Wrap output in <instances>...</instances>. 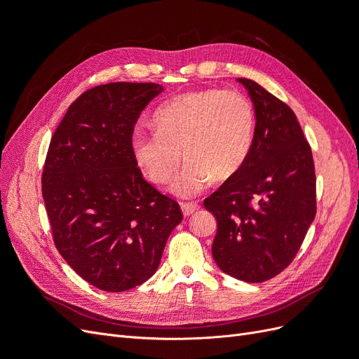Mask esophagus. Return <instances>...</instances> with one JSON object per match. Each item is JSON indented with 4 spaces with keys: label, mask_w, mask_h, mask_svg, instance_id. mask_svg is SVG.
Returning a JSON list of instances; mask_svg holds the SVG:
<instances>
[{
    "label": "esophagus",
    "mask_w": 359,
    "mask_h": 359,
    "mask_svg": "<svg viewBox=\"0 0 359 359\" xmlns=\"http://www.w3.org/2000/svg\"><path fill=\"white\" fill-rule=\"evenodd\" d=\"M181 210L184 215H191L193 212H196L199 210V205L196 202H182Z\"/></svg>",
    "instance_id": "obj_1"
}]
</instances>
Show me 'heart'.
Masks as SVG:
<instances>
[{
  "label": "heart",
  "mask_w": 359,
  "mask_h": 359,
  "mask_svg": "<svg viewBox=\"0 0 359 359\" xmlns=\"http://www.w3.org/2000/svg\"><path fill=\"white\" fill-rule=\"evenodd\" d=\"M156 132L133 137L135 160L156 184L175 177L187 158L173 193L190 198L215 181L232 178L250 156L256 114L248 97L236 90H201L181 94L154 114Z\"/></svg>",
  "instance_id": "heart-1"
}]
</instances>
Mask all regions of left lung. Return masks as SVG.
<instances>
[{
	"mask_svg": "<svg viewBox=\"0 0 359 359\" xmlns=\"http://www.w3.org/2000/svg\"><path fill=\"white\" fill-rule=\"evenodd\" d=\"M256 112L244 166L203 201L217 220L212 257L247 283L278 276L299 252L316 215L310 144L290 107L252 79L240 78Z\"/></svg>",
	"mask_w": 359,
	"mask_h": 359,
	"instance_id": "obj_1",
	"label": "left lung"
}]
</instances>
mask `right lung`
Masks as SVG:
<instances>
[{"mask_svg": "<svg viewBox=\"0 0 359 359\" xmlns=\"http://www.w3.org/2000/svg\"><path fill=\"white\" fill-rule=\"evenodd\" d=\"M161 91L153 82L94 86L69 106L48 148L41 194L53 243L76 274L106 292L153 276L182 220L133 156L139 115Z\"/></svg>", "mask_w": 359, "mask_h": 359, "instance_id": "right-lung-1", "label": "right lung"}]
</instances>
